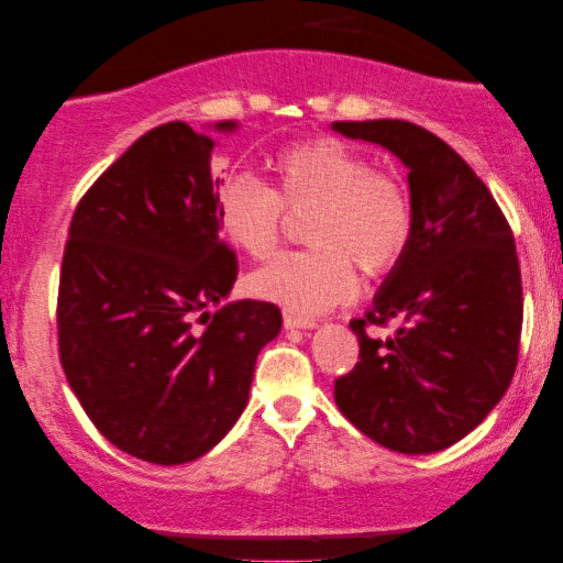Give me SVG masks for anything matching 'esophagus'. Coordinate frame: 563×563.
Instances as JSON below:
<instances>
[{
  "label": "esophagus",
  "instance_id": "esophagus-1",
  "mask_svg": "<svg viewBox=\"0 0 563 563\" xmlns=\"http://www.w3.org/2000/svg\"><path fill=\"white\" fill-rule=\"evenodd\" d=\"M318 325V320L314 318H305V314H297V312H284V328H302V330H307V328H314Z\"/></svg>",
  "mask_w": 563,
  "mask_h": 563
}]
</instances>
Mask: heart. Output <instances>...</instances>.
<instances>
[{"instance_id":"1","label":"heart","mask_w":563,"mask_h":563,"mask_svg":"<svg viewBox=\"0 0 563 563\" xmlns=\"http://www.w3.org/2000/svg\"><path fill=\"white\" fill-rule=\"evenodd\" d=\"M274 187L251 174H228L218 184L222 233L253 258L272 256L289 212L307 218L312 249L282 253L253 274L258 297L297 314L341 305L358 287L356 263L384 274L405 256L415 233V205L395 172L372 168L364 153L338 137L287 145L272 158Z\"/></svg>"}]
</instances>
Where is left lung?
<instances>
[{"mask_svg":"<svg viewBox=\"0 0 563 563\" xmlns=\"http://www.w3.org/2000/svg\"><path fill=\"white\" fill-rule=\"evenodd\" d=\"M410 168L415 233L374 307L351 320L358 361L335 402L361 433L397 453H435L487 418L520 353L522 282L512 228L474 168L405 120L335 122ZM400 320L379 342L368 327Z\"/></svg>","mask_w":563,"mask_h":563,"instance_id":"8db88e82","label":"left lung"}]
</instances>
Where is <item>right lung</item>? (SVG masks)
Here are the masks:
<instances>
[{
	"label": "right lung",
	"instance_id": "right-lung-1",
	"mask_svg": "<svg viewBox=\"0 0 563 563\" xmlns=\"http://www.w3.org/2000/svg\"><path fill=\"white\" fill-rule=\"evenodd\" d=\"M218 145L179 120L148 130L91 184L68 228L60 366L99 433L148 464H187L222 441L249 402L258 351L282 330L279 307L261 299L207 312L238 279L214 202Z\"/></svg>",
	"mask_w": 563,
	"mask_h": 563
}]
</instances>
